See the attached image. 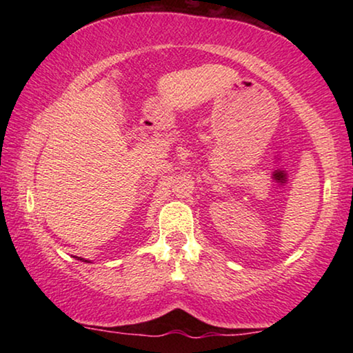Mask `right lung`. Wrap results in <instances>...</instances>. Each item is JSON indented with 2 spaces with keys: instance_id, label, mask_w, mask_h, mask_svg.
Segmentation results:
<instances>
[{
  "instance_id": "1",
  "label": "right lung",
  "mask_w": 353,
  "mask_h": 353,
  "mask_svg": "<svg viewBox=\"0 0 353 353\" xmlns=\"http://www.w3.org/2000/svg\"><path fill=\"white\" fill-rule=\"evenodd\" d=\"M79 260H83L81 257H79ZM83 262H88V260H83Z\"/></svg>"
}]
</instances>
